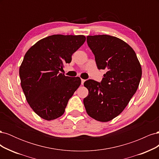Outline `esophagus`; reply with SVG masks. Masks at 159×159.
Returning <instances> with one entry per match:
<instances>
[{"mask_svg":"<svg viewBox=\"0 0 159 159\" xmlns=\"http://www.w3.org/2000/svg\"><path fill=\"white\" fill-rule=\"evenodd\" d=\"M85 80H83V79H81V84H82V85H83V84H84V82H85Z\"/></svg>","mask_w":159,"mask_h":159,"instance_id":"1","label":"esophagus"}]
</instances>
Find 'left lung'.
Returning a JSON list of instances; mask_svg holds the SVG:
<instances>
[{
  "mask_svg": "<svg viewBox=\"0 0 159 159\" xmlns=\"http://www.w3.org/2000/svg\"><path fill=\"white\" fill-rule=\"evenodd\" d=\"M99 70L106 69L101 83L84 82L89 93L84 104L89 116L107 122L121 113L139 87L142 69L135 52L123 40L109 35L88 36Z\"/></svg>",
  "mask_w": 159,
  "mask_h": 159,
  "instance_id": "8db88e82",
  "label": "left lung"
}]
</instances>
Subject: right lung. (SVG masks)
Instances as JSON below:
<instances>
[{"label":"right lung","instance_id":"right-lung-1","mask_svg":"<svg viewBox=\"0 0 159 159\" xmlns=\"http://www.w3.org/2000/svg\"><path fill=\"white\" fill-rule=\"evenodd\" d=\"M85 39L84 35H52L37 42L26 53L19 69L21 87L27 102L41 118L50 121L61 117L80 85L79 77L71 78L60 71Z\"/></svg>","mask_w":159,"mask_h":159}]
</instances>
